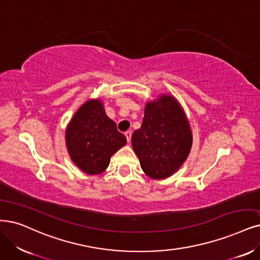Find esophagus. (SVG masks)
<instances>
[{"mask_svg":"<svg viewBox=\"0 0 260 260\" xmlns=\"http://www.w3.org/2000/svg\"><path fill=\"white\" fill-rule=\"evenodd\" d=\"M125 137H126L127 142H129V141H131V138H132V132H131V131L125 132Z\"/></svg>","mask_w":260,"mask_h":260,"instance_id":"34e87169","label":"esophagus"}]
</instances>
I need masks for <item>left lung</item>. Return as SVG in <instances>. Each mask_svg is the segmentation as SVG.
<instances>
[{
	"mask_svg": "<svg viewBox=\"0 0 260 260\" xmlns=\"http://www.w3.org/2000/svg\"><path fill=\"white\" fill-rule=\"evenodd\" d=\"M193 135L184 110L169 94L147 103L132 146L145 174L155 180L172 176L187 158Z\"/></svg>",
	"mask_w": 260,
	"mask_h": 260,
	"instance_id": "1",
	"label": "left lung"
}]
</instances>
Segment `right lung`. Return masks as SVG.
I'll list each match as a JSON object with an SVG mask.
<instances>
[{
    "mask_svg": "<svg viewBox=\"0 0 260 260\" xmlns=\"http://www.w3.org/2000/svg\"><path fill=\"white\" fill-rule=\"evenodd\" d=\"M65 139L74 164L88 175L104 172L110 157L126 145V137L107 117L101 100L85 102L77 110L67 125Z\"/></svg>",
    "mask_w": 260,
    "mask_h": 260,
    "instance_id": "obj_1",
    "label": "right lung"
}]
</instances>
